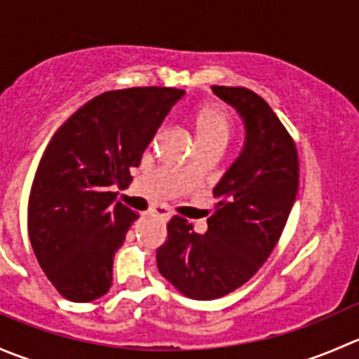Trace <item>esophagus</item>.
Segmentation results:
<instances>
[{
    "mask_svg": "<svg viewBox=\"0 0 359 359\" xmlns=\"http://www.w3.org/2000/svg\"><path fill=\"white\" fill-rule=\"evenodd\" d=\"M151 213H153V215L159 217V219H161V220H168L170 217H172V213H170V210L166 208V206H163V205L153 206V208H151Z\"/></svg>",
    "mask_w": 359,
    "mask_h": 359,
    "instance_id": "obj_1",
    "label": "esophagus"
}]
</instances>
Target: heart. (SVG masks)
<instances>
[{"label":"heart","instance_id":"heart-1","mask_svg":"<svg viewBox=\"0 0 359 359\" xmlns=\"http://www.w3.org/2000/svg\"><path fill=\"white\" fill-rule=\"evenodd\" d=\"M233 130V121L226 111L217 106H205L196 114L198 140L227 144Z\"/></svg>","mask_w":359,"mask_h":359}]
</instances>
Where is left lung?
<instances>
[{"instance_id": "8db88e82", "label": "left lung", "mask_w": 359, "mask_h": 359, "mask_svg": "<svg viewBox=\"0 0 359 359\" xmlns=\"http://www.w3.org/2000/svg\"><path fill=\"white\" fill-rule=\"evenodd\" d=\"M240 112L247 142L213 189L208 231L173 215L158 269L182 295L212 300L245 285L271 255L299 189L295 140L269 104L243 86H212Z\"/></svg>"}]
</instances>
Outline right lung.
I'll use <instances>...</instances> for the list:
<instances>
[{
  "instance_id": "add662e5",
  "label": "right lung",
  "mask_w": 359,
  "mask_h": 359,
  "mask_svg": "<svg viewBox=\"0 0 359 359\" xmlns=\"http://www.w3.org/2000/svg\"><path fill=\"white\" fill-rule=\"evenodd\" d=\"M184 90H111L79 107L43 153L27 205L31 247L64 299L92 302L112 285V260L139 213L116 201L112 186L132 182Z\"/></svg>"
}]
</instances>
